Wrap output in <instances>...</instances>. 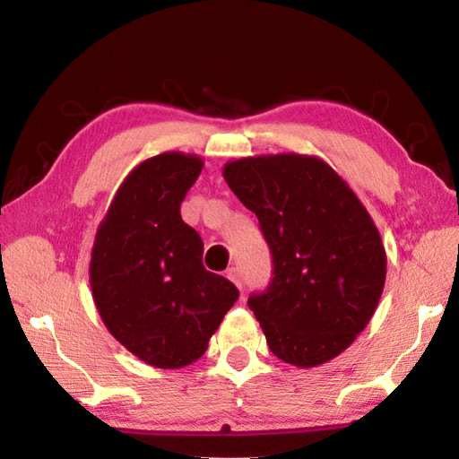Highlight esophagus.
<instances>
[{"label": "esophagus", "mask_w": 459, "mask_h": 459, "mask_svg": "<svg viewBox=\"0 0 459 459\" xmlns=\"http://www.w3.org/2000/svg\"><path fill=\"white\" fill-rule=\"evenodd\" d=\"M227 279H229V281L235 283V285L238 287V290H240V287H243V281H240V273H238V269H235V267L227 269Z\"/></svg>", "instance_id": "1"}]
</instances>
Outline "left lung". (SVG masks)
<instances>
[{
  "label": "left lung",
  "mask_w": 459,
  "mask_h": 459,
  "mask_svg": "<svg viewBox=\"0 0 459 459\" xmlns=\"http://www.w3.org/2000/svg\"><path fill=\"white\" fill-rule=\"evenodd\" d=\"M222 176L273 255L269 290L248 298L271 352L299 368L336 359L385 290L386 251L367 206L317 155H248Z\"/></svg>",
  "instance_id": "8db88e82"
}]
</instances>
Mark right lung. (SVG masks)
<instances>
[{"instance_id":"obj_1","label":"right lung","mask_w":459,"mask_h":459,"mask_svg":"<svg viewBox=\"0 0 459 459\" xmlns=\"http://www.w3.org/2000/svg\"><path fill=\"white\" fill-rule=\"evenodd\" d=\"M204 160L164 152L126 176L100 221L89 281L108 333L155 368H182L206 352L237 287L202 265V238L180 204Z\"/></svg>"}]
</instances>
